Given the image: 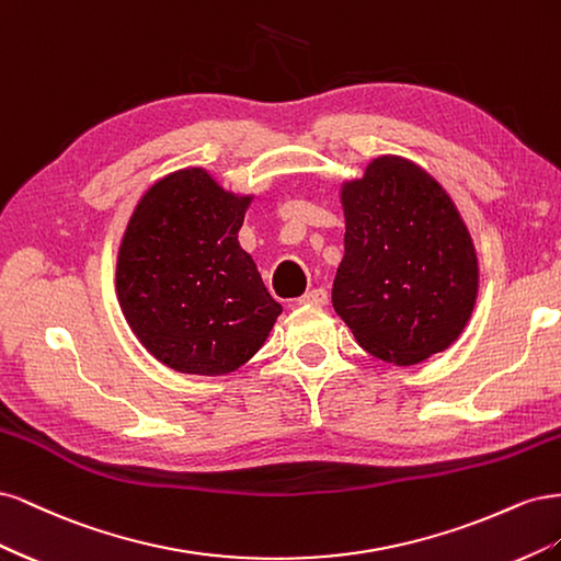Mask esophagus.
Here are the masks:
<instances>
[{
    "label": "esophagus",
    "mask_w": 561,
    "mask_h": 561,
    "mask_svg": "<svg viewBox=\"0 0 561 561\" xmlns=\"http://www.w3.org/2000/svg\"><path fill=\"white\" fill-rule=\"evenodd\" d=\"M299 304H311V307H325L328 304V293L322 287H313L307 295L299 299Z\"/></svg>",
    "instance_id": "34e87169"
}]
</instances>
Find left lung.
Listing matches in <instances>:
<instances>
[{
  "instance_id": "8db88e82",
  "label": "left lung",
  "mask_w": 561,
  "mask_h": 561,
  "mask_svg": "<svg viewBox=\"0 0 561 561\" xmlns=\"http://www.w3.org/2000/svg\"><path fill=\"white\" fill-rule=\"evenodd\" d=\"M342 203L334 311L383 363L416 365L445 351L478 297V257L451 198L412 161L381 157L344 184Z\"/></svg>"
}]
</instances>
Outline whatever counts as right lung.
Listing matches in <instances>:
<instances>
[{
    "label": "right lung",
    "instance_id": "right-lung-1",
    "mask_svg": "<svg viewBox=\"0 0 561 561\" xmlns=\"http://www.w3.org/2000/svg\"><path fill=\"white\" fill-rule=\"evenodd\" d=\"M248 203L186 168L149 186L135 208L116 295L135 336L165 367L229 375L262 348L283 311L239 245Z\"/></svg>",
    "mask_w": 561,
    "mask_h": 561
}]
</instances>
